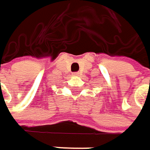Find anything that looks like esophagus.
<instances>
[{
  "instance_id": "obj_1",
  "label": "esophagus",
  "mask_w": 150,
  "mask_h": 150,
  "mask_svg": "<svg viewBox=\"0 0 150 150\" xmlns=\"http://www.w3.org/2000/svg\"><path fill=\"white\" fill-rule=\"evenodd\" d=\"M73 75H79V72H74Z\"/></svg>"
}]
</instances>
